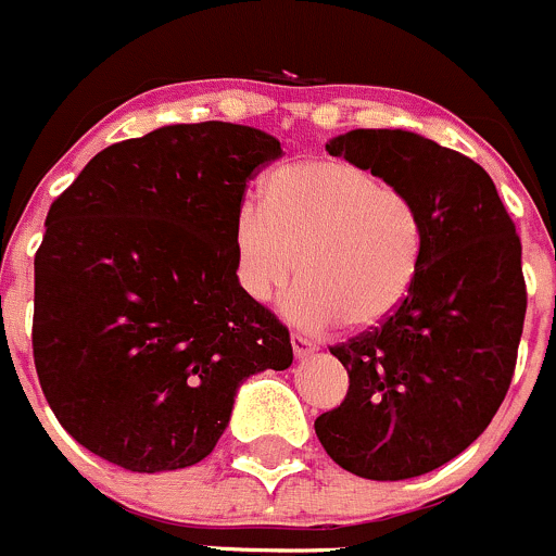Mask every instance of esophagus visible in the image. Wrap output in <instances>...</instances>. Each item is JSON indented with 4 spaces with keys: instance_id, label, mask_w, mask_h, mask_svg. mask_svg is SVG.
<instances>
[{
    "instance_id": "esophagus-1",
    "label": "esophagus",
    "mask_w": 556,
    "mask_h": 556,
    "mask_svg": "<svg viewBox=\"0 0 556 556\" xmlns=\"http://www.w3.org/2000/svg\"><path fill=\"white\" fill-rule=\"evenodd\" d=\"M291 351H294L296 359H305V356H311L313 351H318V345L313 343V340L302 338V334H291Z\"/></svg>"
}]
</instances>
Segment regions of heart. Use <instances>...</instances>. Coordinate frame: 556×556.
Listing matches in <instances>:
<instances>
[{"label":"heart","mask_w":556,"mask_h":556,"mask_svg":"<svg viewBox=\"0 0 556 556\" xmlns=\"http://www.w3.org/2000/svg\"><path fill=\"white\" fill-rule=\"evenodd\" d=\"M232 249L251 300H270L296 270L302 280L280 302L291 324L327 329L343 318L345 327L367 329L414 289L425 224L403 186L340 159H311L273 173L262 205L238 207Z\"/></svg>","instance_id":"b5f03b06"}]
</instances>
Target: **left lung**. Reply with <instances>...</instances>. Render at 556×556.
<instances>
[{"label":"left lung","mask_w":556,"mask_h":556,"mask_svg":"<svg viewBox=\"0 0 556 556\" xmlns=\"http://www.w3.org/2000/svg\"><path fill=\"white\" fill-rule=\"evenodd\" d=\"M327 151L414 197L425 254L381 327L329 349L349 394L316 435L359 478L425 476L459 457L508 392L527 311L519 235L486 169L416 131L351 129Z\"/></svg>","instance_id":"obj_1"}]
</instances>
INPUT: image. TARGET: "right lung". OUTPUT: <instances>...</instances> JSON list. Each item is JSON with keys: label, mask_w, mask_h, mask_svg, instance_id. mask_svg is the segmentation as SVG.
I'll return each mask as SVG.
<instances>
[{"label": "right lung", "mask_w": 556, "mask_h": 556, "mask_svg": "<svg viewBox=\"0 0 556 556\" xmlns=\"http://www.w3.org/2000/svg\"><path fill=\"white\" fill-rule=\"evenodd\" d=\"M267 131L169 124L104 148L51 205L35 256V367L64 430L131 472L197 465L245 378L286 370L289 329L238 283L245 184Z\"/></svg>", "instance_id": "obj_1"}]
</instances>
